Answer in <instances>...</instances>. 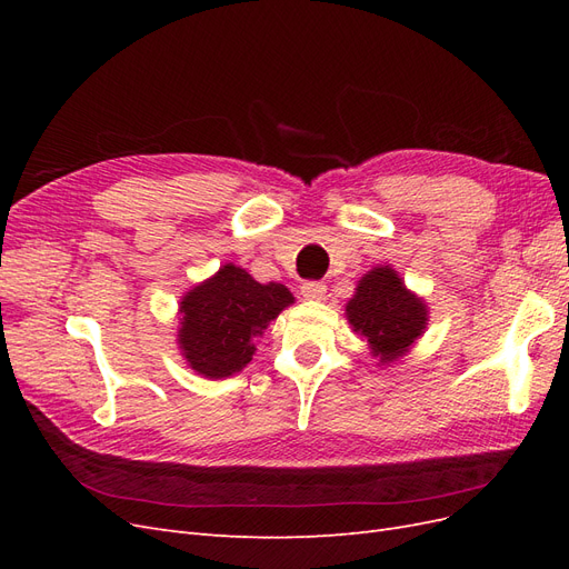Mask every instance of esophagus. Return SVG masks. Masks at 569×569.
<instances>
[{"mask_svg":"<svg viewBox=\"0 0 569 569\" xmlns=\"http://www.w3.org/2000/svg\"><path fill=\"white\" fill-rule=\"evenodd\" d=\"M301 297L308 301H320L325 297V284L316 282V280H308L301 284Z\"/></svg>","mask_w":569,"mask_h":569,"instance_id":"34e87169","label":"esophagus"}]
</instances>
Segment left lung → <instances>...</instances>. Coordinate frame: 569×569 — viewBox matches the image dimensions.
Returning <instances> with one entry per match:
<instances>
[{
	"label": "left lung",
	"mask_w": 569,
	"mask_h": 569,
	"mask_svg": "<svg viewBox=\"0 0 569 569\" xmlns=\"http://www.w3.org/2000/svg\"><path fill=\"white\" fill-rule=\"evenodd\" d=\"M347 320L380 360L377 366H393L425 335L429 308L391 266H375L358 280L347 303Z\"/></svg>",
	"instance_id": "1"
}]
</instances>
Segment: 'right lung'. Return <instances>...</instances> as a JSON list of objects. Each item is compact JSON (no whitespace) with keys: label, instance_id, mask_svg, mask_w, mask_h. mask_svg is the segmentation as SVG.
I'll return each instance as SVG.
<instances>
[{"label":"right lung","instance_id":"right-lung-1","mask_svg":"<svg viewBox=\"0 0 569 569\" xmlns=\"http://www.w3.org/2000/svg\"><path fill=\"white\" fill-rule=\"evenodd\" d=\"M291 303L295 295L284 284H261L244 268L220 266L180 299L176 339L180 356L209 380L242 372L256 353V339Z\"/></svg>","mask_w":569,"mask_h":569}]
</instances>
